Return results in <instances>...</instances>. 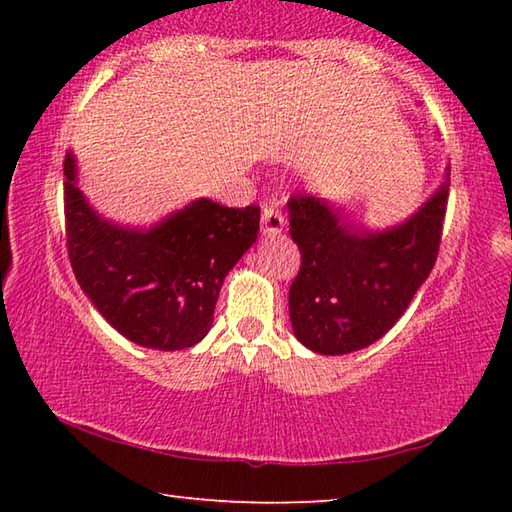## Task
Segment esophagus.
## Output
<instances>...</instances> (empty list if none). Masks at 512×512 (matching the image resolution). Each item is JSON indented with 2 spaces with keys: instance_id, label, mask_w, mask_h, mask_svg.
I'll list each match as a JSON object with an SVG mask.
<instances>
[{
  "instance_id": "34e87169",
  "label": "esophagus",
  "mask_w": 512,
  "mask_h": 512,
  "mask_svg": "<svg viewBox=\"0 0 512 512\" xmlns=\"http://www.w3.org/2000/svg\"><path fill=\"white\" fill-rule=\"evenodd\" d=\"M282 228H284L282 212L275 210L273 205H264L262 207V235L275 237V235H280Z\"/></svg>"
}]
</instances>
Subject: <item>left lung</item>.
Returning a JSON list of instances; mask_svg holds the SVG:
<instances>
[{"label": "left lung", "instance_id": "left-lung-1", "mask_svg": "<svg viewBox=\"0 0 512 512\" xmlns=\"http://www.w3.org/2000/svg\"><path fill=\"white\" fill-rule=\"evenodd\" d=\"M447 198L449 173L404 223L366 230L325 198L293 194L289 235L300 248V271L289 289V316L296 339L329 357L381 339L436 264Z\"/></svg>", "mask_w": 512, "mask_h": 512}]
</instances>
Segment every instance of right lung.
<instances>
[{
    "label": "right lung",
    "instance_id": "obj_1",
    "mask_svg": "<svg viewBox=\"0 0 512 512\" xmlns=\"http://www.w3.org/2000/svg\"><path fill=\"white\" fill-rule=\"evenodd\" d=\"M65 232L72 271L108 323L142 348H192L212 327L225 275L255 244L259 207L198 198L151 225L101 219L76 187L65 155Z\"/></svg>",
    "mask_w": 512,
    "mask_h": 512
}]
</instances>
